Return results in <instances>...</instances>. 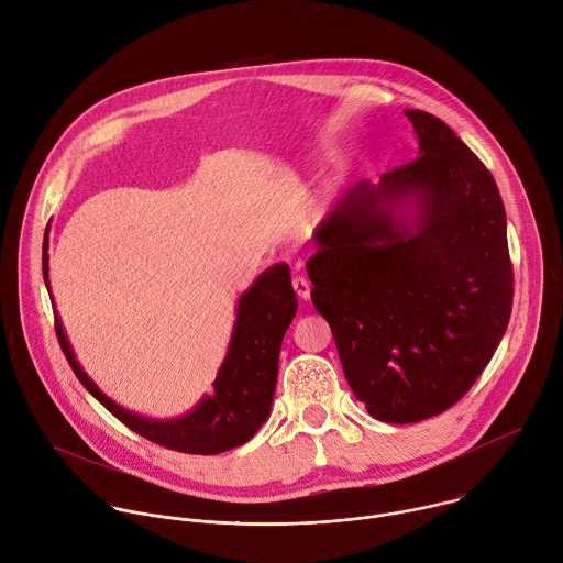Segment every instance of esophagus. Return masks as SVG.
<instances>
[{
    "label": "esophagus",
    "instance_id": "1",
    "mask_svg": "<svg viewBox=\"0 0 563 563\" xmlns=\"http://www.w3.org/2000/svg\"><path fill=\"white\" fill-rule=\"evenodd\" d=\"M292 288H295L299 299H308L310 297V284L303 277H292Z\"/></svg>",
    "mask_w": 563,
    "mask_h": 563
}]
</instances>
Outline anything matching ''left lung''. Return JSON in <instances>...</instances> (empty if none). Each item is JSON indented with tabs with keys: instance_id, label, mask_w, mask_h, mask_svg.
<instances>
[{
	"instance_id": "1",
	"label": "left lung",
	"mask_w": 563,
	"mask_h": 563,
	"mask_svg": "<svg viewBox=\"0 0 563 563\" xmlns=\"http://www.w3.org/2000/svg\"><path fill=\"white\" fill-rule=\"evenodd\" d=\"M406 118L419 157L379 184L351 186L306 264L355 397L386 423L455 406L512 310L506 210L490 170L430 112Z\"/></svg>"
}]
</instances>
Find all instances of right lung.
<instances>
[{"label": "right lung", "mask_w": 563, "mask_h": 563, "mask_svg": "<svg viewBox=\"0 0 563 563\" xmlns=\"http://www.w3.org/2000/svg\"><path fill=\"white\" fill-rule=\"evenodd\" d=\"M42 271L48 284V242L44 240ZM297 312V297L290 284L288 264H275L264 271L255 284L240 297L238 319L223 360L214 393L179 419H148L108 399L81 371L66 340L59 314L55 312V332L59 346L84 388L133 432L170 451L188 455H219L246 443L268 419L277 386L279 349L284 332Z\"/></svg>", "instance_id": "obj_1"}]
</instances>
